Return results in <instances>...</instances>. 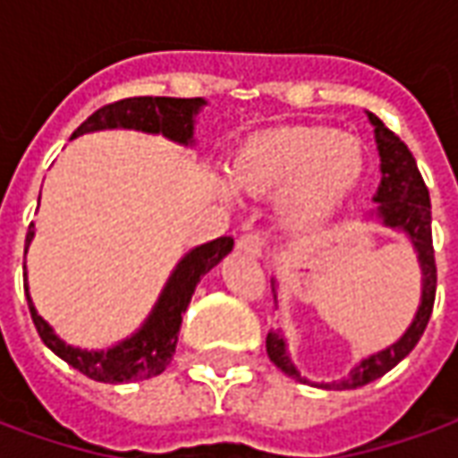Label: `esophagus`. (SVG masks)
Listing matches in <instances>:
<instances>
[{"mask_svg":"<svg viewBox=\"0 0 458 458\" xmlns=\"http://www.w3.org/2000/svg\"><path fill=\"white\" fill-rule=\"evenodd\" d=\"M238 248L242 250V252L252 255V258H262L265 242H262V238H259V233H245V235L238 240Z\"/></svg>","mask_w":458,"mask_h":458,"instance_id":"obj_1","label":"esophagus"}]
</instances>
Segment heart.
<instances>
[{
  "label": "heart",
  "instance_id": "b5f03b06",
  "mask_svg": "<svg viewBox=\"0 0 458 458\" xmlns=\"http://www.w3.org/2000/svg\"><path fill=\"white\" fill-rule=\"evenodd\" d=\"M353 137L318 127H279L250 137L233 161V179L250 193H278L284 225L301 235L328 228L363 176Z\"/></svg>",
  "mask_w": 458,
  "mask_h": 458
}]
</instances>
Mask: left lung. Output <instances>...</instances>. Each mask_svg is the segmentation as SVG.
Instances as JSON below:
<instances>
[{
    "instance_id": "obj_1",
    "label": "left lung",
    "mask_w": 458,
    "mask_h": 458,
    "mask_svg": "<svg viewBox=\"0 0 458 458\" xmlns=\"http://www.w3.org/2000/svg\"><path fill=\"white\" fill-rule=\"evenodd\" d=\"M368 120L375 127V141H377V154H380V186L373 200L377 203L375 218L383 225L393 230L404 233L410 242H412L420 267H422V301L414 314L412 324L404 331L400 341L387 345L385 351L368 355L360 363L355 365L344 380H334V383H318V387L327 390H355L363 385L373 383L377 377H383L387 370H393L394 365L403 360L404 355H410L417 341L422 338L424 328L429 324L434 307V294H437V262H434V248H432V206H429V191L424 186V179L417 161H414L412 151L407 149L394 131H390L383 124L380 117L368 113ZM272 292L277 299V289L272 282ZM267 355L272 363L277 365L279 370L289 377H294L299 383H309L307 377H301L292 358L287 353V344L279 331H269L267 334Z\"/></svg>"
}]
</instances>
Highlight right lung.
I'll list each match as a JSON object with an SVG mask.
<instances>
[{
  "instance_id": "1",
  "label": "right lung",
  "mask_w": 458,
  "mask_h": 458,
  "mask_svg": "<svg viewBox=\"0 0 458 458\" xmlns=\"http://www.w3.org/2000/svg\"><path fill=\"white\" fill-rule=\"evenodd\" d=\"M206 105L203 98H124L117 103H110L93 113L88 120L73 131L81 137L85 131L98 130H140L147 134H164L166 140L179 144H193V122L196 114ZM34 240V223L26 233V250ZM233 250V238L210 240L206 245L193 248L189 255H183L176 269L171 272L166 287L161 292L159 301L154 304L147 321L141 324L137 334L124 338L107 351H85L73 348L55 336L54 328L38 317L34 301L29 297V282L24 279V292L29 299V311L34 318L38 336L58 358L73 365L88 377L98 383H130V380H147L166 370L171 355L176 351L179 341L181 317L189 307L193 289L200 277L218 265L220 259ZM26 277V265H24Z\"/></svg>"
}]
</instances>
